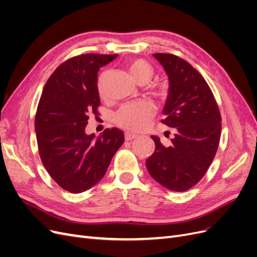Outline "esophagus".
I'll list each match as a JSON object with an SVG mask.
<instances>
[{
	"instance_id": "obj_1",
	"label": "esophagus",
	"mask_w": 257,
	"mask_h": 257,
	"mask_svg": "<svg viewBox=\"0 0 257 257\" xmlns=\"http://www.w3.org/2000/svg\"><path fill=\"white\" fill-rule=\"evenodd\" d=\"M137 137V135L136 134H133V133H130V132H126L125 133V141H132V139H134V138H136Z\"/></svg>"
}]
</instances>
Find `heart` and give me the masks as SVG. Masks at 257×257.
<instances>
[{
  "instance_id": "obj_1",
  "label": "heart",
  "mask_w": 257,
  "mask_h": 257,
  "mask_svg": "<svg viewBox=\"0 0 257 257\" xmlns=\"http://www.w3.org/2000/svg\"><path fill=\"white\" fill-rule=\"evenodd\" d=\"M125 67L133 78L139 84H146L151 79L153 68L143 59H132L126 61ZM106 80L107 75L103 73L99 76L97 82V92L100 97L106 96ZM164 89H161V94L164 93ZM154 114L153 107L148 103H141L135 105L124 106L114 115L116 125L130 131H141L147 126L148 122Z\"/></svg>"
}]
</instances>
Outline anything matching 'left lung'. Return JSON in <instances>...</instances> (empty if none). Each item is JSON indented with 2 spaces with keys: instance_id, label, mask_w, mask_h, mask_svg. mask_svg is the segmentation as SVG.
Instances as JSON below:
<instances>
[{
  "instance_id": "8db88e82",
  "label": "left lung",
  "mask_w": 257,
  "mask_h": 257,
  "mask_svg": "<svg viewBox=\"0 0 257 257\" xmlns=\"http://www.w3.org/2000/svg\"><path fill=\"white\" fill-rule=\"evenodd\" d=\"M164 67L169 92L162 123L175 128L169 146L151 136L155 150L146 161L155 181L175 192L191 189L215 157L221 137V113L208 83L189 62L170 53H154Z\"/></svg>"
}]
</instances>
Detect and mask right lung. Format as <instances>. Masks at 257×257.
<instances>
[{
	"mask_svg": "<svg viewBox=\"0 0 257 257\" xmlns=\"http://www.w3.org/2000/svg\"><path fill=\"white\" fill-rule=\"evenodd\" d=\"M118 54H80L63 62L46 82L35 115L43 165L62 189L81 193L104 177L124 143L119 128L98 138L85 134L89 114H98V69Z\"/></svg>",
	"mask_w": 257,
	"mask_h": 257,
	"instance_id": "add662e5",
	"label": "right lung"
}]
</instances>
